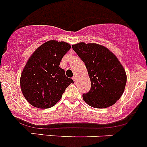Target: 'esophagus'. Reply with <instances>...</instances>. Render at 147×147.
Instances as JSON below:
<instances>
[{"label":"esophagus","instance_id":"34e87169","mask_svg":"<svg viewBox=\"0 0 147 147\" xmlns=\"http://www.w3.org/2000/svg\"><path fill=\"white\" fill-rule=\"evenodd\" d=\"M72 79H73V80L75 81V82H76V80H77V77H76V75H75V76H74L73 78H72Z\"/></svg>","mask_w":147,"mask_h":147}]
</instances>
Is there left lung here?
Wrapping results in <instances>:
<instances>
[{
	"label": "left lung",
	"instance_id": "obj_1",
	"mask_svg": "<svg viewBox=\"0 0 147 147\" xmlns=\"http://www.w3.org/2000/svg\"><path fill=\"white\" fill-rule=\"evenodd\" d=\"M72 48L85 64L91 81V89L82 94L84 101L94 108L109 107L122 95L127 74L113 53L105 46L82 42Z\"/></svg>",
	"mask_w": 147,
	"mask_h": 147
}]
</instances>
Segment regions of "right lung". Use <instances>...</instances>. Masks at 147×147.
Returning a JSON list of instances; mask_svg holds the SVG:
<instances>
[{"label": "right lung", "instance_id": "right-lung-1", "mask_svg": "<svg viewBox=\"0 0 147 147\" xmlns=\"http://www.w3.org/2000/svg\"><path fill=\"white\" fill-rule=\"evenodd\" d=\"M70 48L67 42L52 40L38 47L29 57L22 71L20 84L31 105L41 109L52 107L74 82L60 67L62 58Z\"/></svg>", "mask_w": 147, "mask_h": 147}]
</instances>
